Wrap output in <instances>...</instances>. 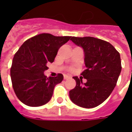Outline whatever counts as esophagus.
<instances>
[{
  "label": "esophagus",
  "instance_id": "esophagus-1",
  "mask_svg": "<svg viewBox=\"0 0 132 132\" xmlns=\"http://www.w3.org/2000/svg\"><path fill=\"white\" fill-rule=\"evenodd\" d=\"M70 77L67 75H64V79H68L70 78Z\"/></svg>",
  "mask_w": 132,
  "mask_h": 132
}]
</instances>
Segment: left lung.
<instances>
[{
    "instance_id": "8db88e82",
    "label": "left lung",
    "mask_w": 132,
    "mask_h": 132,
    "mask_svg": "<svg viewBox=\"0 0 132 132\" xmlns=\"http://www.w3.org/2000/svg\"><path fill=\"white\" fill-rule=\"evenodd\" d=\"M70 40L83 48L86 69L81 73L87 82L78 77L76 86L70 90V100L78 106L92 108L108 98L121 72L120 54L110 43L92 37H72Z\"/></svg>"
}]
</instances>
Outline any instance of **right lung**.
<instances>
[{"mask_svg":"<svg viewBox=\"0 0 132 132\" xmlns=\"http://www.w3.org/2000/svg\"><path fill=\"white\" fill-rule=\"evenodd\" d=\"M70 36L39 34L24 42L15 54L10 75L14 92L19 100L30 107L47 103L54 88L62 81L64 76L47 77L44 72L53 62L57 51L70 40Z\"/></svg>","mask_w":132,"mask_h":132,"instance_id":"obj_1","label":"right lung"}]
</instances>
